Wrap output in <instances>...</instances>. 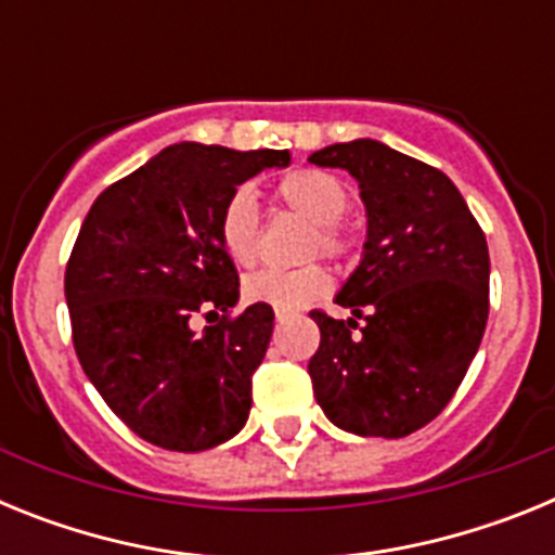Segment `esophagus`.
<instances>
[{"mask_svg":"<svg viewBox=\"0 0 555 555\" xmlns=\"http://www.w3.org/2000/svg\"><path fill=\"white\" fill-rule=\"evenodd\" d=\"M292 317H297V313H294V311H281V308L274 311V320H278V322H288V320H292Z\"/></svg>","mask_w":555,"mask_h":555,"instance_id":"esophagus-1","label":"esophagus"}]
</instances>
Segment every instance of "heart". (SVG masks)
<instances>
[{
    "instance_id": "b5f03b06",
    "label": "heart",
    "mask_w": 555,
    "mask_h": 555,
    "mask_svg": "<svg viewBox=\"0 0 555 555\" xmlns=\"http://www.w3.org/2000/svg\"><path fill=\"white\" fill-rule=\"evenodd\" d=\"M274 203L313 224L308 238V255H327L333 261H345L356 247L345 219L350 208V189L341 178L325 169H294L272 185ZM219 242L235 267H253L258 258V224L247 191H235L219 214ZM331 274L320 263L302 269H263L244 281V297L253 302H267L274 311H300L308 302L327 292Z\"/></svg>"
}]
</instances>
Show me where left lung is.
Instances as JSON below:
<instances>
[{"label":"left lung","instance_id":"obj_1","mask_svg":"<svg viewBox=\"0 0 555 555\" xmlns=\"http://www.w3.org/2000/svg\"><path fill=\"white\" fill-rule=\"evenodd\" d=\"M347 169L366 205L364 258L336 302L311 311L308 361L325 416L358 436L400 439L442 414L473 364L489 317L487 235L444 171L372 139L313 152Z\"/></svg>","mask_w":555,"mask_h":555}]
</instances>
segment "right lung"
Returning <instances> with one entry per match:
<instances>
[{
	"label": "right lung",
	"instance_id": "1",
	"mask_svg": "<svg viewBox=\"0 0 555 555\" xmlns=\"http://www.w3.org/2000/svg\"><path fill=\"white\" fill-rule=\"evenodd\" d=\"M286 150L175 144L94 199L66 263L72 341L107 409L144 442L199 453L244 428L274 311L233 317L238 272L219 242L235 189ZM194 315L209 325L197 334Z\"/></svg>",
	"mask_w": 555,
	"mask_h": 555
}]
</instances>
